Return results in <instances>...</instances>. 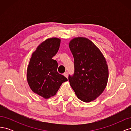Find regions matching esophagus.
I'll use <instances>...</instances> for the list:
<instances>
[{
	"label": "esophagus",
	"mask_w": 131,
	"mask_h": 131,
	"mask_svg": "<svg viewBox=\"0 0 131 131\" xmlns=\"http://www.w3.org/2000/svg\"><path fill=\"white\" fill-rule=\"evenodd\" d=\"M63 75H64V77H66L67 78H68V72H66V73H64V74H63Z\"/></svg>",
	"instance_id": "1"
}]
</instances>
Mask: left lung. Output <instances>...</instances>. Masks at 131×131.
<instances>
[{
  "instance_id": "left-lung-1",
  "label": "left lung",
  "mask_w": 131,
  "mask_h": 131,
  "mask_svg": "<svg viewBox=\"0 0 131 131\" xmlns=\"http://www.w3.org/2000/svg\"><path fill=\"white\" fill-rule=\"evenodd\" d=\"M74 58L75 73L68 80L77 97L89 103L103 92L108 84L109 69L98 47L89 39L76 37L69 42Z\"/></svg>"
}]
</instances>
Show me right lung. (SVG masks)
<instances>
[{"instance_id":"right-lung-1","label":"right lung","mask_w":131,"mask_h":131,"mask_svg":"<svg viewBox=\"0 0 131 131\" xmlns=\"http://www.w3.org/2000/svg\"><path fill=\"white\" fill-rule=\"evenodd\" d=\"M61 39L53 37L46 39L31 54L27 68V80L31 91L43 98L56 94L67 79L57 72L58 64L52 59L60 46Z\"/></svg>"}]
</instances>
